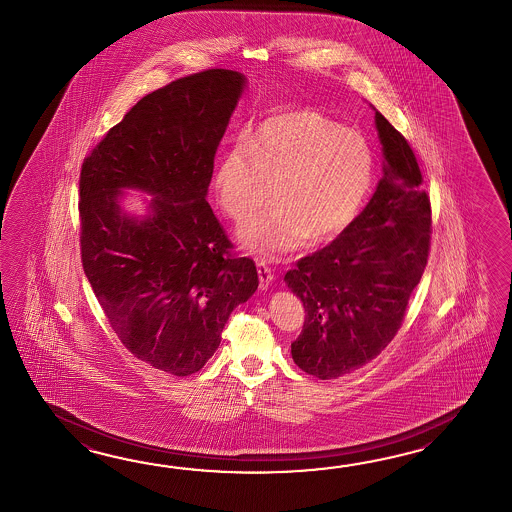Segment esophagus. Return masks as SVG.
<instances>
[{
	"label": "esophagus",
	"mask_w": 512,
	"mask_h": 512,
	"mask_svg": "<svg viewBox=\"0 0 512 512\" xmlns=\"http://www.w3.org/2000/svg\"><path fill=\"white\" fill-rule=\"evenodd\" d=\"M258 276H260V289L261 291H267L271 287L272 280H274V272L267 261L260 260L258 263Z\"/></svg>",
	"instance_id": "34e87169"
}]
</instances>
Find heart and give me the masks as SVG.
Wrapping results in <instances>:
<instances>
[{
  "label": "heart",
  "mask_w": 512,
  "mask_h": 512,
  "mask_svg": "<svg viewBox=\"0 0 512 512\" xmlns=\"http://www.w3.org/2000/svg\"><path fill=\"white\" fill-rule=\"evenodd\" d=\"M373 152L359 131L316 111L276 113L249 135L230 137L219 157L214 190L232 221L251 218L265 185L271 210L241 227L240 241L267 258L333 240L359 216L373 183Z\"/></svg>",
  "instance_id": "1"
}]
</instances>
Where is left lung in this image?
I'll return each instance as SVG.
<instances>
[{
	"label": "left lung",
	"instance_id": "left-lung-1",
	"mask_svg": "<svg viewBox=\"0 0 512 512\" xmlns=\"http://www.w3.org/2000/svg\"><path fill=\"white\" fill-rule=\"evenodd\" d=\"M375 126L384 161L370 203L285 274L305 309L293 360L322 381L359 370L392 342L430 252L432 210L414 150L377 109Z\"/></svg>",
	"mask_w": 512,
	"mask_h": 512
}]
</instances>
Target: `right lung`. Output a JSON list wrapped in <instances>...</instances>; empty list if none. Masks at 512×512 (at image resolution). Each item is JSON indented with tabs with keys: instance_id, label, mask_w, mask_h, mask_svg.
<instances>
[{
	"instance_id": "1",
	"label": "right lung",
	"mask_w": 512,
	"mask_h": 512,
	"mask_svg": "<svg viewBox=\"0 0 512 512\" xmlns=\"http://www.w3.org/2000/svg\"><path fill=\"white\" fill-rule=\"evenodd\" d=\"M247 80L207 69L142 97L80 172L82 267L120 342L175 377L201 370L230 313L258 289L207 203L219 141ZM124 187L153 195L142 219Z\"/></svg>"
}]
</instances>
